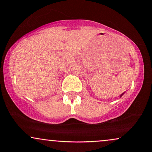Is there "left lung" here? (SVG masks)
Here are the masks:
<instances>
[{"mask_svg": "<svg viewBox=\"0 0 152 152\" xmlns=\"http://www.w3.org/2000/svg\"><path fill=\"white\" fill-rule=\"evenodd\" d=\"M122 95H123V94H121V96H122Z\"/></svg>", "mask_w": 152, "mask_h": 152, "instance_id": "1", "label": "left lung"}]
</instances>
